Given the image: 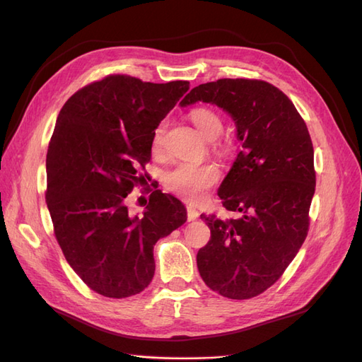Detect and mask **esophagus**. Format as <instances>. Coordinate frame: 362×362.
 <instances>
[{"instance_id": "esophagus-1", "label": "esophagus", "mask_w": 362, "mask_h": 362, "mask_svg": "<svg viewBox=\"0 0 362 362\" xmlns=\"http://www.w3.org/2000/svg\"><path fill=\"white\" fill-rule=\"evenodd\" d=\"M198 216H199L198 210H196L193 205H187V218H189V221H194V218H198Z\"/></svg>"}]
</instances>
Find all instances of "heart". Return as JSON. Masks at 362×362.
Instances as JSON below:
<instances>
[{"label":"heart","mask_w":362,"mask_h":362,"mask_svg":"<svg viewBox=\"0 0 362 362\" xmlns=\"http://www.w3.org/2000/svg\"><path fill=\"white\" fill-rule=\"evenodd\" d=\"M190 119L194 127L201 131V134L206 139H216L223 129V120L210 107H196L190 112ZM168 120L161 119L156 125L154 133H152L151 145L152 151L161 152L164 145V136H166ZM226 151V149H225ZM221 180V170L213 163L204 164H190L180 163L164 173V185L166 189L180 198L199 202L202 201L206 193L210 192L214 185Z\"/></svg>","instance_id":"heart-1"}]
</instances>
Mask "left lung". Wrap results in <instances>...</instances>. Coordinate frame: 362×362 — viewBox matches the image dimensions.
Segmentation results:
<instances>
[{
    "label": "left lung",
    "mask_w": 362,
    "mask_h": 362,
    "mask_svg": "<svg viewBox=\"0 0 362 362\" xmlns=\"http://www.w3.org/2000/svg\"><path fill=\"white\" fill-rule=\"evenodd\" d=\"M213 103L233 116L242 151L218 198L222 221L201 214L211 238L196 255L201 278L228 299L264 293L286 272L310 229L315 190L314 148L305 120L288 96L254 78H222L199 84L181 105Z\"/></svg>",
    "instance_id": "left-lung-1"
}]
</instances>
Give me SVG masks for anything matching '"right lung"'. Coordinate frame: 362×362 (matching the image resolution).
Returning <instances> with one entry per match:
<instances>
[{"mask_svg": "<svg viewBox=\"0 0 362 362\" xmlns=\"http://www.w3.org/2000/svg\"><path fill=\"white\" fill-rule=\"evenodd\" d=\"M112 74L64 103L47 154V205L54 235L74 272L105 298L144 291L156 272L154 246L187 221L180 199L154 190L145 214L128 194L144 185L156 125L189 90Z\"/></svg>", "mask_w": 362, "mask_h": 362, "instance_id": "1", "label": "right lung"}]
</instances>
